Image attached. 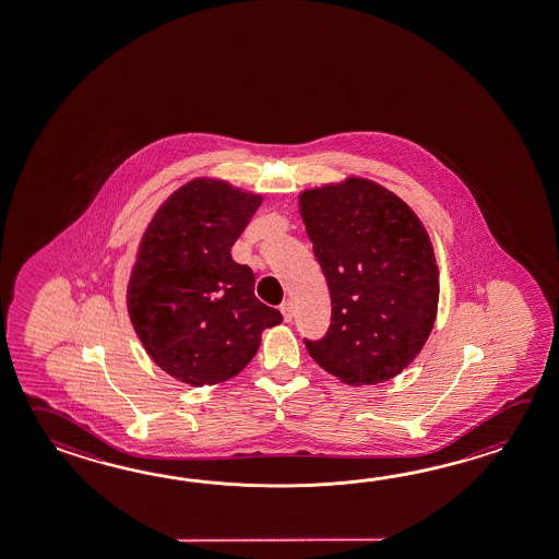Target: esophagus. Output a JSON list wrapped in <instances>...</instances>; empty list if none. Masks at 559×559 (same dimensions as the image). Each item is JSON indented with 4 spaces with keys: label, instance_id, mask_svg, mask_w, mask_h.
<instances>
[{
    "label": "esophagus",
    "instance_id": "obj_1",
    "mask_svg": "<svg viewBox=\"0 0 559 559\" xmlns=\"http://www.w3.org/2000/svg\"><path fill=\"white\" fill-rule=\"evenodd\" d=\"M281 312H283V317H285L286 322H290L293 320V314H295V306L290 300H286L281 305Z\"/></svg>",
    "mask_w": 559,
    "mask_h": 559
}]
</instances>
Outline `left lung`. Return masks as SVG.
Instances as JSON below:
<instances>
[{"mask_svg": "<svg viewBox=\"0 0 559 559\" xmlns=\"http://www.w3.org/2000/svg\"><path fill=\"white\" fill-rule=\"evenodd\" d=\"M300 213L332 300L326 334L305 337L308 354L349 385L391 380L421 352L437 317L429 235L368 179L305 191Z\"/></svg>", "mask_w": 559, "mask_h": 559, "instance_id": "8db88e82", "label": "left lung"}]
</instances>
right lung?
Returning <instances> with one entry per match:
<instances>
[{
  "mask_svg": "<svg viewBox=\"0 0 559 559\" xmlns=\"http://www.w3.org/2000/svg\"><path fill=\"white\" fill-rule=\"evenodd\" d=\"M261 201L198 179L176 191L147 227L128 312L147 354L178 380H229L253 359L264 328L283 322L254 296L251 266L231 259Z\"/></svg>",
  "mask_w": 559,
  "mask_h": 559,
  "instance_id": "1",
  "label": "right lung"
}]
</instances>
